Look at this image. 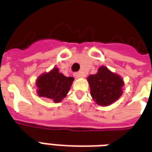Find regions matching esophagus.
Segmentation results:
<instances>
[{
	"instance_id": "34e87169",
	"label": "esophagus",
	"mask_w": 152,
	"mask_h": 152,
	"mask_svg": "<svg viewBox=\"0 0 152 152\" xmlns=\"http://www.w3.org/2000/svg\"><path fill=\"white\" fill-rule=\"evenodd\" d=\"M74 76H75L76 78H80V77H81V76H82V73L80 72H75V73H74Z\"/></svg>"
}]
</instances>
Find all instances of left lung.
Instances as JSON below:
<instances>
[{
    "instance_id": "8db88e82",
    "label": "left lung",
    "mask_w": 152,
    "mask_h": 152,
    "mask_svg": "<svg viewBox=\"0 0 152 152\" xmlns=\"http://www.w3.org/2000/svg\"><path fill=\"white\" fill-rule=\"evenodd\" d=\"M91 96L97 104L107 106L116 101L122 94L123 80L106 66H101L95 75L88 77Z\"/></svg>"
}]
</instances>
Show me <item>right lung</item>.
Masks as SVG:
<instances>
[{"label": "right lung", "instance_id": "1", "mask_svg": "<svg viewBox=\"0 0 152 152\" xmlns=\"http://www.w3.org/2000/svg\"><path fill=\"white\" fill-rule=\"evenodd\" d=\"M74 78L66 77L58 72V68H53L49 73L43 74L37 80V94L54 102H61L66 95Z\"/></svg>", "mask_w": 152, "mask_h": 152}]
</instances>
